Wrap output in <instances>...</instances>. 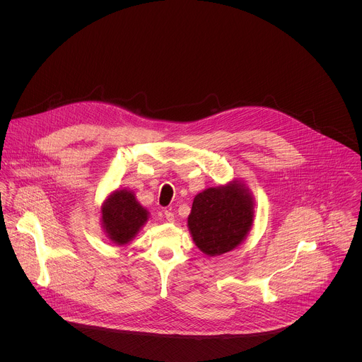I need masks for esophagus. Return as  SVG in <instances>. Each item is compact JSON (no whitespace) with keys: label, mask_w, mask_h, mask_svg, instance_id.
<instances>
[{"label":"esophagus","mask_w":362,"mask_h":362,"mask_svg":"<svg viewBox=\"0 0 362 362\" xmlns=\"http://www.w3.org/2000/svg\"><path fill=\"white\" fill-rule=\"evenodd\" d=\"M164 217H165V220L167 221H170V223H173L174 221V213L171 211V210H164Z\"/></svg>","instance_id":"1"}]
</instances>
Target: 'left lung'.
I'll return each mask as SVG.
<instances>
[{
  "label": "left lung",
  "instance_id": "obj_1",
  "mask_svg": "<svg viewBox=\"0 0 362 362\" xmlns=\"http://www.w3.org/2000/svg\"><path fill=\"white\" fill-rule=\"evenodd\" d=\"M252 207L247 189L235 182L198 194L188 217L198 248L210 257L234 250L252 226Z\"/></svg>",
  "mask_w": 362,
  "mask_h": 362
}]
</instances>
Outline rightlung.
Returning a JSON list of instances; mask_svg holds the SVG:
<instances>
[{
  "instance_id": "right-lung-1",
  "label": "right lung",
  "mask_w": 362,
  "mask_h": 362,
  "mask_svg": "<svg viewBox=\"0 0 362 362\" xmlns=\"http://www.w3.org/2000/svg\"><path fill=\"white\" fill-rule=\"evenodd\" d=\"M102 218L108 238L118 245L129 243L148 220V211L129 191H115L104 202Z\"/></svg>"
}]
</instances>
